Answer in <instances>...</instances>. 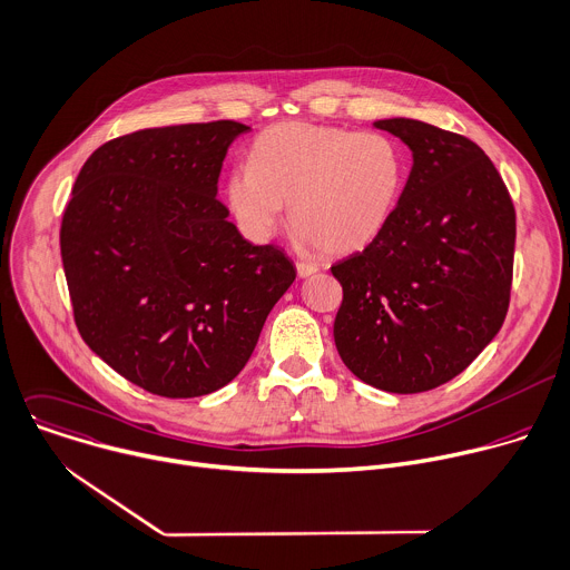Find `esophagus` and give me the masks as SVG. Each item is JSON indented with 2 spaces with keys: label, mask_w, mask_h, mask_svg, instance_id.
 Wrapping results in <instances>:
<instances>
[{
  "label": "esophagus",
  "mask_w": 570,
  "mask_h": 570,
  "mask_svg": "<svg viewBox=\"0 0 570 570\" xmlns=\"http://www.w3.org/2000/svg\"><path fill=\"white\" fill-rule=\"evenodd\" d=\"M314 272H318V267H316L314 263H303V261L296 263V274H298V278H307V276H312Z\"/></svg>",
  "instance_id": "obj_1"
}]
</instances>
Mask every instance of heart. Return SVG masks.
Listing matches in <instances>:
<instances>
[{"instance_id":"1","label":"heart","mask_w":570,"mask_h":570,"mask_svg":"<svg viewBox=\"0 0 570 570\" xmlns=\"http://www.w3.org/2000/svg\"><path fill=\"white\" fill-rule=\"evenodd\" d=\"M404 179V153L382 132L278 124L254 141L249 166L229 173L224 195L247 236L269 238L289 204L298 240L341 256L382 234Z\"/></svg>"}]
</instances>
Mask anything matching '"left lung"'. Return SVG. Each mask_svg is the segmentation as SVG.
<instances>
[{
    "mask_svg": "<svg viewBox=\"0 0 570 570\" xmlns=\"http://www.w3.org/2000/svg\"><path fill=\"white\" fill-rule=\"evenodd\" d=\"M375 128L402 139L413 166L382 234L332 265L344 287L334 344L362 382L422 393L461 375L501 330L517 215L499 170L468 137L415 119Z\"/></svg>",
    "mask_w": 570,
    "mask_h": 570,
    "instance_id": "1",
    "label": "left lung"
}]
</instances>
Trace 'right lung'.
I'll use <instances>...</instances> for the list:
<instances>
[{
	"instance_id": "obj_1",
	"label": "right lung",
	"mask_w": 570,
	"mask_h": 570,
	"mask_svg": "<svg viewBox=\"0 0 570 570\" xmlns=\"http://www.w3.org/2000/svg\"><path fill=\"white\" fill-rule=\"evenodd\" d=\"M236 121L139 130L80 168L60 254L85 344L161 397H199L249 362L267 314L296 278L274 245L256 247L217 195Z\"/></svg>"
}]
</instances>
